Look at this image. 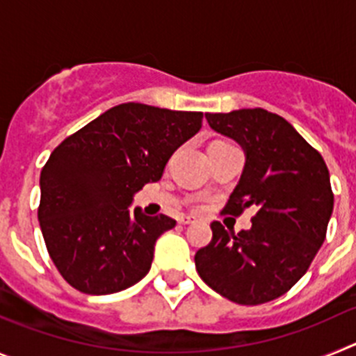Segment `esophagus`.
<instances>
[{
	"mask_svg": "<svg viewBox=\"0 0 356 356\" xmlns=\"http://www.w3.org/2000/svg\"><path fill=\"white\" fill-rule=\"evenodd\" d=\"M194 221H196V219H194V217L185 216V217H181V219H180V225H193Z\"/></svg>",
	"mask_w": 356,
	"mask_h": 356,
	"instance_id": "34e87169",
	"label": "esophagus"
}]
</instances>
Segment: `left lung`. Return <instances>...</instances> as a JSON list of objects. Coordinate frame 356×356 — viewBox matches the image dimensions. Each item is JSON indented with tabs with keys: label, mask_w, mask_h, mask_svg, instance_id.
Listing matches in <instances>:
<instances>
[{
	"label": "left lung",
	"mask_w": 356,
	"mask_h": 356,
	"mask_svg": "<svg viewBox=\"0 0 356 356\" xmlns=\"http://www.w3.org/2000/svg\"><path fill=\"white\" fill-rule=\"evenodd\" d=\"M207 121L246 153L222 212L257 207V213L238 234L213 221L212 241L194 257L196 271L234 303H267L291 291L325 242L333 212L328 168L291 122L264 108L207 114Z\"/></svg>",
	"instance_id": "8db88e82"
}]
</instances>
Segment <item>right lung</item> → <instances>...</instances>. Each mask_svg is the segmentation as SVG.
Masks as SVG:
<instances>
[{
    "instance_id": "1",
    "label": "right lung",
    "mask_w": 356,
    "mask_h": 356,
    "mask_svg": "<svg viewBox=\"0 0 356 356\" xmlns=\"http://www.w3.org/2000/svg\"><path fill=\"white\" fill-rule=\"evenodd\" d=\"M203 112L122 103L69 135L40 171L39 222L53 264L71 287L103 296L144 278L155 242L175 228L147 217L134 194L159 181L165 163L201 128Z\"/></svg>"
}]
</instances>
